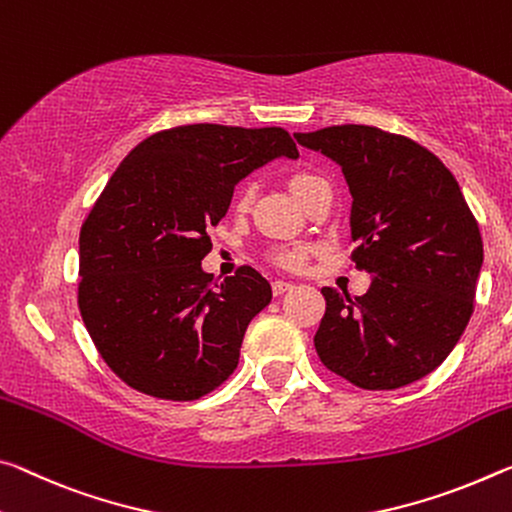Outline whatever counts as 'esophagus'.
Masks as SVG:
<instances>
[{
	"instance_id": "1",
	"label": "esophagus",
	"mask_w": 512,
	"mask_h": 512,
	"mask_svg": "<svg viewBox=\"0 0 512 512\" xmlns=\"http://www.w3.org/2000/svg\"><path fill=\"white\" fill-rule=\"evenodd\" d=\"M291 287V282H287V280H275V282H271V289H273V294L275 296H280V294H285V291H289Z\"/></svg>"
}]
</instances>
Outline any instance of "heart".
<instances>
[{
	"label": "heart",
	"instance_id": "heart-1",
	"mask_svg": "<svg viewBox=\"0 0 512 512\" xmlns=\"http://www.w3.org/2000/svg\"><path fill=\"white\" fill-rule=\"evenodd\" d=\"M321 180H323V177H319V175L307 173V170H298V173L291 175L289 186H291V191H294V196L298 200H303L307 193L312 191V186L319 184ZM253 193H255L253 182L243 184L239 196H237V207L246 209L250 205V200H253ZM305 255H307V250L303 246H280V248L273 250L271 259L275 264L285 266V269H298V266L305 262Z\"/></svg>",
	"mask_w": 512,
	"mask_h": 512
}]
</instances>
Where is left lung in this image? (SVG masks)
I'll use <instances>...</instances> for the list:
<instances>
[{"instance_id":"1","label":"left lung","mask_w":512,"mask_h":512,"mask_svg":"<svg viewBox=\"0 0 512 512\" xmlns=\"http://www.w3.org/2000/svg\"><path fill=\"white\" fill-rule=\"evenodd\" d=\"M342 166L364 296L323 287V367L362 389H399L446 360L474 312L483 241L456 177L424 145L369 125L296 134Z\"/></svg>"}]
</instances>
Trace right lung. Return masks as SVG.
Instances as JSON below:
<instances>
[{
    "mask_svg": "<svg viewBox=\"0 0 512 512\" xmlns=\"http://www.w3.org/2000/svg\"><path fill=\"white\" fill-rule=\"evenodd\" d=\"M275 157H298L282 127L182 125L127 154L79 234L77 303L109 369L148 396L193 401L239 364L271 285L253 266L218 280L200 262L234 186Z\"/></svg>",
    "mask_w": 512,
    "mask_h": 512,
    "instance_id": "obj_1",
    "label": "right lung"
}]
</instances>
